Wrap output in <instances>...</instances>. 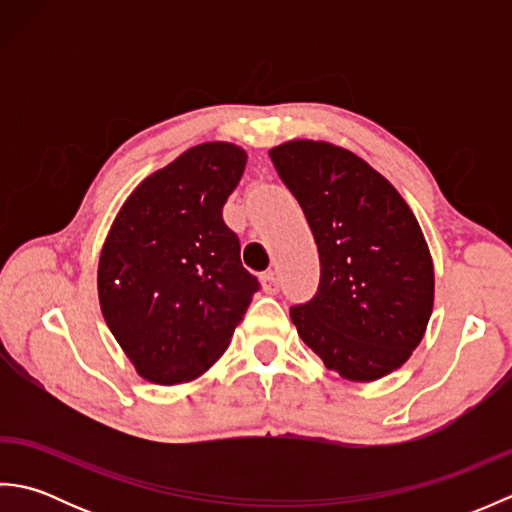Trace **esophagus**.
<instances>
[{"mask_svg": "<svg viewBox=\"0 0 512 512\" xmlns=\"http://www.w3.org/2000/svg\"><path fill=\"white\" fill-rule=\"evenodd\" d=\"M262 290L266 295H277L279 292V279L275 273H266L262 275Z\"/></svg>", "mask_w": 512, "mask_h": 512, "instance_id": "esophagus-1", "label": "esophagus"}]
</instances>
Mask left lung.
Returning a JSON list of instances; mask_svg holds the SVG:
<instances>
[{"label": "left lung", "instance_id": "left-lung-1", "mask_svg": "<svg viewBox=\"0 0 512 512\" xmlns=\"http://www.w3.org/2000/svg\"><path fill=\"white\" fill-rule=\"evenodd\" d=\"M268 156L319 248L317 297L290 310L301 341L352 383L391 374L433 312L436 275L416 215L383 173L343 147L295 138Z\"/></svg>", "mask_w": 512, "mask_h": 512}]
</instances>
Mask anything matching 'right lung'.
I'll list each match as a JSON object with an SVG mask.
<instances>
[{"label": "right lung", "mask_w": 512, "mask_h": 512, "mask_svg": "<svg viewBox=\"0 0 512 512\" xmlns=\"http://www.w3.org/2000/svg\"><path fill=\"white\" fill-rule=\"evenodd\" d=\"M246 158L224 140L187 149L129 193L105 237L96 275L103 319L149 383L202 376L259 290L222 220Z\"/></svg>", "instance_id": "obj_1"}]
</instances>
